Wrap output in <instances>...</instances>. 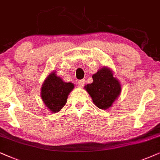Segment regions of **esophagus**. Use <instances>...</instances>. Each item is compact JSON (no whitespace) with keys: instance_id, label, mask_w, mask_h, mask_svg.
I'll list each match as a JSON object with an SVG mask.
<instances>
[{"instance_id":"obj_1","label":"esophagus","mask_w":160,"mask_h":160,"mask_svg":"<svg viewBox=\"0 0 160 160\" xmlns=\"http://www.w3.org/2000/svg\"><path fill=\"white\" fill-rule=\"evenodd\" d=\"M78 83V85H79V86H80L83 87L84 85H85V80H79Z\"/></svg>"}]
</instances>
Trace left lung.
Returning a JSON list of instances; mask_svg holds the SVG:
<instances>
[{
    "mask_svg": "<svg viewBox=\"0 0 160 160\" xmlns=\"http://www.w3.org/2000/svg\"><path fill=\"white\" fill-rule=\"evenodd\" d=\"M93 82L85 86L99 109L106 110L113 103L121 92V85L108 68L100 69L92 76Z\"/></svg>",
    "mask_w": 160,
    "mask_h": 160,
    "instance_id": "obj_1",
    "label": "left lung"
}]
</instances>
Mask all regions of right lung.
I'll return each mask as SVG.
<instances>
[{"instance_id": "right-lung-1", "label": "right lung", "mask_w": 160, "mask_h": 160, "mask_svg": "<svg viewBox=\"0 0 160 160\" xmlns=\"http://www.w3.org/2000/svg\"><path fill=\"white\" fill-rule=\"evenodd\" d=\"M74 88L72 82H65L55 72L49 75L42 87V99L53 112H58L65 105L69 93Z\"/></svg>"}]
</instances>
